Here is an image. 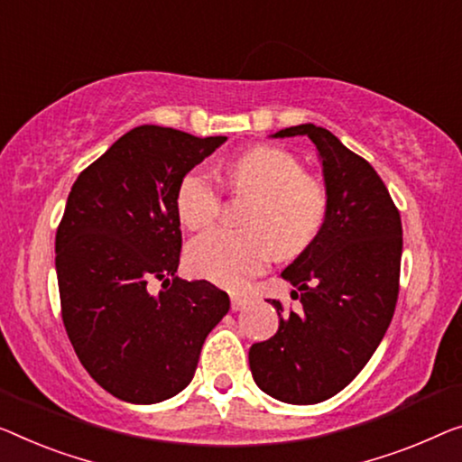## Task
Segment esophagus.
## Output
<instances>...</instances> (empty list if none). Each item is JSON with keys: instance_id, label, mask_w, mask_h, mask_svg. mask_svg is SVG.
Listing matches in <instances>:
<instances>
[{"instance_id": "obj_1", "label": "esophagus", "mask_w": 462, "mask_h": 462, "mask_svg": "<svg viewBox=\"0 0 462 462\" xmlns=\"http://www.w3.org/2000/svg\"><path fill=\"white\" fill-rule=\"evenodd\" d=\"M251 305V300L246 297H238V294H234L232 297V311H243V309H246Z\"/></svg>"}]
</instances>
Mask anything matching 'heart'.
<instances>
[{"label": "heart", "instance_id": "1", "mask_svg": "<svg viewBox=\"0 0 462 462\" xmlns=\"http://www.w3.org/2000/svg\"><path fill=\"white\" fill-rule=\"evenodd\" d=\"M232 189L253 195L246 230L211 228L187 249L192 273L232 291L270 265L273 251L292 257L318 238L328 213V195L313 178L302 176L297 157L275 147H254L228 165ZM176 216L189 230L216 217L219 192L208 170L195 168L178 184Z\"/></svg>", "mask_w": 462, "mask_h": 462}]
</instances>
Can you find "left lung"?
<instances>
[{"label":"left lung","mask_w":462,"mask_h":462,"mask_svg":"<svg viewBox=\"0 0 462 462\" xmlns=\"http://www.w3.org/2000/svg\"><path fill=\"white\" fill-rule=\"evenodd\" d=\"M309 136L321 163L328 213L318 238L282 272L300 313L280 318L270 340L249 348L254 383L288 404H318L359 375L380 346L398 299L401 213L377 171L338 136L299 124L272 139ZM282 311L278 300H272Z\"/></svg>","instance_id":"8db88e82"}]
</instances>
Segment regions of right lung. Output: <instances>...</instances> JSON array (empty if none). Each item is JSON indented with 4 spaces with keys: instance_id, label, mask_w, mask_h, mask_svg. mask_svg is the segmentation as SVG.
Wrapping results in <instances>:
<instances>
[{
    "instance_id": "1",
    "label": "right lung",
    "mask_w": 462,
    "mask_h": 462,
    "mask_svg": "<svg viewBox=\"0 0 462 462\" xmlns=\"http://www.w3.org/2000/svg\"><path fill=\"white\" fill-rule=\"evenodd\" d=\"M224 143L144 124L88 165L68 195L55 234L61 319L82 367L120 401L155 404L187 388L205 338L228 313L224 291L176 275L174 208L184 174Z\"/></svg>"
}]
</instances>
